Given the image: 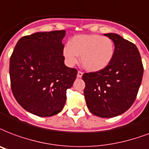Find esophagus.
Listing matches in <instances>:
<instances>
[{
    "instance_id": "34e87169",
    "label": "esophagus",
    "mask_w": 149,
    "mask_h": 149,
    "mask_svg": "<svg viewBox=\"0 0 149 149\" xmlns=\"http://www.w3.org/2000/svg\"><path fill=\"white\" fill-rule=\"evenodd\" d=\"M83 76V72L81 71H78L77 72V78H81Z\"/></svg>"
}]
</instances>
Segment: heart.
Here are the masks:
<instances>
[{
	"label": "heart",
	"instance_id": "heart-1",
	"mask_svg": "<svg viewBox=\"0 0 149 149\" xmlns=\"http://www.w3.org/2000/svg\"><path fill=\"white\" fill-rule=\"evenodd\" d=\"M114 43L109 37L97 34L77 35L72 37L63 48L65 62L72 66L78 62L79 55L83 67L90 72L104 70L112 62L114 55Z\"/></svg>",
	"mask_w": 149,
	"mask_h": 149
}]
</instances>
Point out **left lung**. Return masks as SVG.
I'll list each match as a JSON object with an SVG mask.
<instances>
[{"label": "left lung", "mask_w": 149, "mask_h": 149, "mask_svg": "<svg viewBox=\"0 0 149 149\" xmlns=\"http://www.w3.org/2000/svg\"><path fill=\"white\" fill-rule=\"evenodd\" d=\"M115 45L112 62L105 69L86 72L82 79L90 112L102 118L121 115L136 99L142 80V62L138 47L116 33H105Z\"/></svg>", "instance_id": "left-lung-1"}]
</instances>
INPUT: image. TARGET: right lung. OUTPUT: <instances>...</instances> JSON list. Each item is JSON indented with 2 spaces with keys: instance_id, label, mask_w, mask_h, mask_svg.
<instances>
[{
  "instance_id": "obj_1",
  "label": "right lung",
  "mask_w": 149,
  "mask_h": 149,
  "mask_svg": "<svg viewBox=\"0 0 149 149\" xmlns=\"http://www.w3.org/2000/svg\"><path fill=\"white\" fill-rule=\"evenodd\" d=\"M65 30L38 32L17 42L10 58L9 73L14 97L24 109L47 117L64 107L66 90L77 70L64 63Z\"/></svg>"
}]
</instances>
